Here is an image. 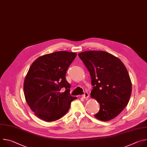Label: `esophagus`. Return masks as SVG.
<instances>
[{
	"mask_svg": "<svg viewBox=\"0 0 147 147\" xmlns=\"http://www.w3.org/2000/svg\"><path fill=\"white\" fill-rule=\"evenodd\" d=\"M88 96H89V94L87 92H85L84 94H83V95H81V98H82L84 99H87V98H88Z\"/></svg>",
	"mask_w": 147,
	"mask_h": 147,
	"instance_id": "34e87169",
	"label": "esophagus"
}]
</instances>
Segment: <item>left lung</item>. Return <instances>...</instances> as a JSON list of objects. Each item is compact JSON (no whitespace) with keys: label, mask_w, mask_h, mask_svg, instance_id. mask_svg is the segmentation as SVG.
Segmentation results:
<instances>
[{"label":"left lung","mask_w":147,"mask_h":147,"mask_svg":"<svg viewBox=\"0 0 147 147\" xmlns=\"http://www.w3.org/2000/svg\"><path fill=\"white\" fill-rule=\"evenodd\" d=\"M78 55L90 73L94 86L91 97L99 103V111L94 116L103 121L113 119L131 96L132 84L126 67L118 57L105 51H85Z\"/></svg>","instance_id":"obj_1"}]
</instances>
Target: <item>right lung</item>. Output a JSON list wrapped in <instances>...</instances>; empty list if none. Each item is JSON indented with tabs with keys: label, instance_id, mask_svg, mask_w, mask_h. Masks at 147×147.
I'll return each mask as SVG.
<instances>
[{
	"label": "right lung",
	"instance_id": "obj_1",
	"mask_svg": "<svg viewBox=\"0 0 147 147\" xmlns=\"http://www.w3.org/2000/svg\"><path fill=\"white\" fill-rule=\"evenodd\" d=\"M76 56L75 52L59 51L39 57L31 65L24 82V96L39 119L49 122L59 119L77 99L70 95V84L65 77ZM62 88L66 91L60 93Z\"/></svg>",
	"mask_w": 147,
	"mask_h": 147
}]
</instances>
